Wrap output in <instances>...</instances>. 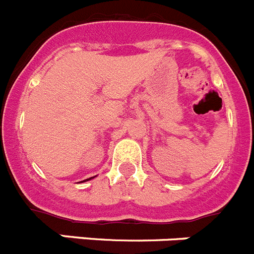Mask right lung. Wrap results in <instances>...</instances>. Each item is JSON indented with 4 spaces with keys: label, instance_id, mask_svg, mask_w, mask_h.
<instances>
[{
    "label": "right lung",
    "instance_id": "add662e5",
    "mask_svg": "<svg viewBox=\"0 0 254 254\" xmlns=\"http://www.w3.org/2000/svg\"><path fill=\"white\" fill-rule=\"evenodd\" d=\"M93 177H91V178H87V180H84V181H81V182H86V181H90V180H92Z\"/></svg>",
    "mask_w": 254,
    "mask_h": 254
}]
</instances>
